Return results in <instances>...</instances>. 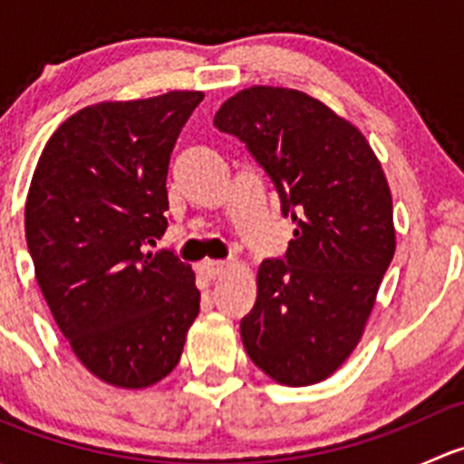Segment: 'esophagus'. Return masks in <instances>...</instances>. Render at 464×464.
<instances>
[{
  "mask_svg": "<svg viewBox=\"0 0 464 464\" xmlns=\"http://www.w3.org/2000/svg\"><path fill=\"white\" fill-rule=\"evenodd\" d=\"M231 269H233L231 262H222V260H206L199 265V271H202L206 278H210V280L222 278V276Z\"/></svg>",
  "mask_w": 464,
  "mask_h": 464,
  "instance_id": "esophagus-1",
  "label": "esophagus"
}]
</instances>
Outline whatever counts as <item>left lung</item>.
I'll return each instance as SVG.
<instances>
[{
  "label": "left lung",
  "instance_id": "obj_1",
  "mask_svg": "<svg viewBox=\"0 0 464 464\" xmlns=\"http://www.w3.org/2000/svg\"><path fill=\"white\" fill-rule=\"evenodd\" d=\"M213 123L246 145L294 222L285 260L260 265L242 343L274 382L319 383L362 341L395 256L382 163L362 130L298 89H242Z\"/></svg>",
  "mask_w": 464,
  "mask_h": 464
}]
</instances>
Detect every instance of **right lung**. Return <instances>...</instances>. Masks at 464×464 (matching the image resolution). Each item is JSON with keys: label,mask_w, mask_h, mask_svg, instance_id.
<instances>
[{"label": "right lung", "mask_w": 464, "mask_h": 464, "mask_svg": "<svg viewBox=\"0 0 464 464\" xmlns=\"http://www.w3.org/2000/svg\"><path fill=\"white\" fill-rule=\"evenodd\" d=\"M202 92L105 101L46 141L26 195L35 278L78 362L116 388H148L179 363L199 314L190 265L150 251L166 233L168 163Z\"/></svg>", "instance_id": "add662e5"}]
</instances>
